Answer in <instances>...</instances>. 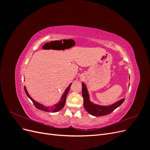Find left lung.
Returning <instances> with one entry per match:
<instances>
[{
  "instance_id": "obj_1",
  "label": "left lung",
  "mask_w": 150,
  "mask_h": 150,
  "mask_svg": "<svg viewBox=\"0 0 150 150\" xmlns=\"http://www.w3.org/2000/svg\"><path fill=\"white\" fill-rule=\"evenodd\" d=\"M82 94L84 99L83 104L85 110L90 115L94 116H102L110 114L117 108L121 106L125 99V98H122L116 103L108 106H102L95 104L91 101L87 87L84 83H82Z\"/></svg>"
}]
</instances>
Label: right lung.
Segmentation results:
<instances>
[{
  "label": "right lung",
  "instance_id": "add662e5",
  "mask_svg": "<svg viewBox=\"0 0 150 150\" xmlns=\"http://www.w3.org/2000/svg\"><path fill=\"white\" fill-rule=\"evenodd\" d=\"M71 84H72V83H71L69 86H68V87L66 89L65 91L64 92V93H63V94L62 95L60 101H59L57 103H56L55 104H53L52 106H50V107L44 106V105H43L42 104H40V103L37 102L36 101H35L34 99L30 97V95H29V94L28 93V91H27V89H26L25 86H24V90H25V92L26 95H27V96H28V97L30 99V100L33 101V103H34V106H35L36 108H38V109H39V110L44 111L56 112H57L59 111H60L61 109H62L63 107L64 106L65 103H66V99L67 94H68V92H69Z\"/></svg>",
  "mask_w": 150,
  "mask_h": 150
}]
</instances>
